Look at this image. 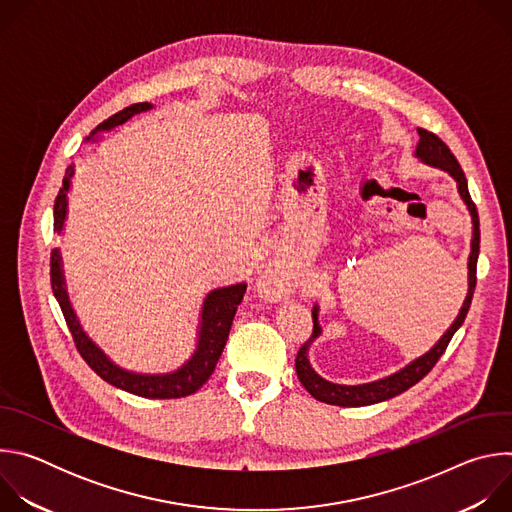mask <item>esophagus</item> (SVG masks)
<instances>
[{
    "label": "esophagus",
    "instance_id": "esophagus-1",
    "mask_svg": "<svg viewBox=\"0 0 512 512\" xmlns=\"http://www.w3.org/2000/svg\"><path fill=\"white\" fill-rule=\"evenodd\" d=\"M296 287H298L296 277L289 273V269L279 265L267 267L259 279V289L271 300H281L291 296L296 291Z\"/></svg>",
    "mask_w": 512,
    "mask_h": 512
}]
</instances>
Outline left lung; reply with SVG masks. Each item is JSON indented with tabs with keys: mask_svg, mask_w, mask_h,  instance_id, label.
Returning <instances> with one entry per match:
<instances>
[{
	"mask_svg": "<svg viewBox=\"0 0 512 512\" xmlns=\"http://www.w3.org/2000/svg\"><path fill=\"white\" fill-rule=\"evenodd\" d=\"M419 133V141L415 145L413 156L431 168L442 170L446 174H450L456 182L458 194L462 198V202L466 204L470 218H472V239H470V255H468V291L464 304L456 316V320L450 324V328L442 334V338L437 340L425 354L413 358L411 362H407L403 369L375 379L371 383H360V385H340V383H332L324 377H320L314 367L310 364V348L312 344L322 336V326H320V306L314 304L312 308V318H314V334L312 338L300 348L298 356H296V373L300 383L306 387V391L328 405H340V407H364V405H373V403H381L387 399H393L401 393H405L409 387H413L415 383H419L431 369L433 364L440 360V356L444 354L446 346L450 344L452 336L456 334V330L464 324L466 314L470 310L472 304V296H474V287H476V261H478V251H480V223H478V212L476 206L470 198L468 192V182L466 176L458 164V160L454 158V154L448 150V145L433 135L431 131L425 129H417Z\"/></svg>",
	"mask_w": 512,
	"mask_h": 512,
	"instance_id": "obj_1",
	"label": "left lung"
}]
</instances>
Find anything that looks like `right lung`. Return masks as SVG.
Here are the masks:
<instances>
[{"mask_svg":"<svg viewBox=\"0 0 512 512\" xmlns=\"http://www.w3.org/2000/svg\"><path fill=\"white\" fill-rule=\"evenodd\" d=\"M150 109H154L152 103H137V105H131V107L115 113L113 117L103 121L87 137V141H99L101 137L97 133L111 131V129L127 123L131 117L150 111ZM72 178H75V166H70L66 170L62 188L54 202V231L58 235H62L64 225H66L68 192L72 186ZM50 281H52L54 298L60 304V310L64 314L68 330L72 332V338H75V344H77L81 356L87 360L89 367L109 385H113L121 391L145 397V399H180V397L196 393L210 379L218 358H221V354L225 350L237 308L243 302V296L247 291L245 281L225 285V287H216V289L208 291L204 302H202V308H200V316H198L194 352L190 354V358L182 364V367H178L176 371H170V373H135V371L119 367V364L111 356H107L105 350L81 326L77 312H75V308H72L70 298H68L60 249H54L50 255Z\"/></svg>","mask_w":512,"mask_h":512,"instance_id":"right-lung-1","label":"right lung"}]
</instances>
